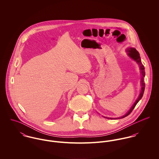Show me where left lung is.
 <instances>
[{"instance_id":"1","label":"left lung","mask_w":159,"mask_h":159,"mask_svg":"<svg viewBox=\"0 0 159 159\" xmlns=\"http://www.w3.org/2000/svg\"><path fill=\"white\" fill-rule=\"evenodd\" d=\"M128 54L129 56L132 58L134 60L136 61V62L139 65V67H140V69L141 70V74H142V77H141V92L139 93V95L138 98V99L136 100L135 103L134 104V105L132 106V107L130 108V110H129V111L125 115L122 116L121 117H119L120 118H124L126 116H127L128 115H129L131 113V112L133 111V110L134 109V108L135 107V106L136 105V104L138 103V102L140 100V99L142 98L143 95V93H144V89H145V83H144V76H145V71H144V66L141 63V58H140V56H139V52L136 51L135 48H129L128 49ZM105 118H107V119H109V117H105ZM110 119H113V118H110Z\"/></svg>"}]
</instances>
